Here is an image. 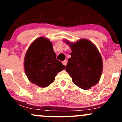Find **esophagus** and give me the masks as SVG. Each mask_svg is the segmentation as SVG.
<instances>
[{"label": "esophagus", "instance_id": "1", "mask_svg": "<svg viewBox=\"0 0 122 122\" xmlns=\"http://www.w3.org/2000/svg\"><path fill=\"white\" fill-rule=\"evenodd\" d=\"M62 64L64 65H66V64H67V61H66V60H65V61H62Z\"/></svg>", "mask_w": 122, "mask_h": 122}]
</instances>
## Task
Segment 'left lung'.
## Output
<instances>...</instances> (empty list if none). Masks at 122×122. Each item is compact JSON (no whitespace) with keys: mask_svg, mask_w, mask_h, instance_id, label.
Returning <instances> with one entry per match:
<instances>
[{"mask_svg":"<svg viewBox=\"0 0 122 122\" xmlns=\"http://www.w3.org/2000/svg\"><path fill=\"white\" fill-rule=\"evenodd\" d=\"M69 45L72 52L66 71L75 84L81 89H89L99 82L103 69V61L97 47L86 39Z\"/></svg>","mask_w":122,"mask_h":122,"instance_id":"8db88e82","label":"left lung"}]
</instances>
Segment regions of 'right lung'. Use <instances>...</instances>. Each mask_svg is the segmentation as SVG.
I'll use <instances>...</instances> for the list:
<instances>
[{
    "label": "right lung",
    "mask_w": 122,
    "mask_h": 122,
    "mask_svg": "<svg viewBox=\"0 0 122 122\" xmlns=\"http://www.w3.org/2000/svg\"><path fill=\"white\" fill-rule=\"evenodd\" d=\"M24 66L29 81L43 88L52 83L57 73L65 69V66L56 59L52 43L44 37L31 44L25 55Z\"/></svg>",
    "instance_id": "1"
}]
</instances>
